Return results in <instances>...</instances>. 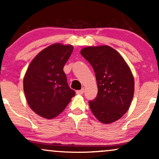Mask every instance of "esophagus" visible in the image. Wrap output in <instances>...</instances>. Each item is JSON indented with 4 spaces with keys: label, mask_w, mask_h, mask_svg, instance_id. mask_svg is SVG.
<instances>
[{
    "label": "esophagus",
    "mask_w": 159,
    "mask_h": 159,
    "mask_svg": "<svg viewBox=\"0 0 159 159\" xmlns=\"http://www.w3.org/2000/svg\"><path fill=\"white\" fill-rule=\"evenodd\" d=\"M84 89L82 88L81 90H77V91H76V93L78 94V95H81V94H83V93H84Z\"/></svg>",
    "instance_id": "obj_1"
}]
</instances>
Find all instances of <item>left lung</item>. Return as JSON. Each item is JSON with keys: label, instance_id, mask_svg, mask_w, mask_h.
Wrapping results in <instances>:
<instances>
[{"label": "left lung", "instance_id": "1", "mask_svg": "<svg viewBox=\"0 0 159 159\" xmlns=\"http://www.w3.org/2000/svg\"><path fill=\"white\" fill-rule=\"evenodd\" d=\"M81 54L93 69L98 94L89 102L95 117L104 124L116 121L129 110L134 96V79L129 65L108 45L87 46Z\"/></svg>", "mask_w": 159, "mask_h": 159}]
</instances>
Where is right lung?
<instances>
[{
  "label": "right lung",
  "instance_id": "obj_1",
  "mask_svg": "<svg viewBox=\"0 0 159 159\" xmlns=\"http://www.w3.org/2000/svg\"><path fill=\"white\" fill-rule=\"evenodd\" d=\"M73 48L62 43L50 45L37 54L27 67L23 79L25 98L30 108L42 117H56L75 94L63 72Z\"/></svg>",
  "mask_w": 159,
  "mask_h": 159
}]
</instances>
